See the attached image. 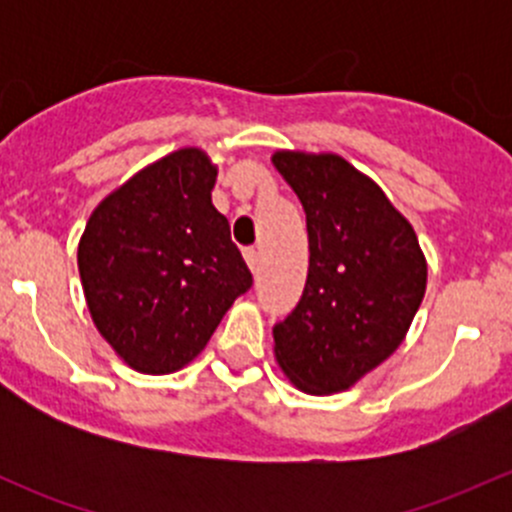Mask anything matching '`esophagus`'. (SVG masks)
I'll return each instance as SVG.
<instances>
[{
    "instance_id": "esophagus-1",
    "label": "esophagus",
    "mask_w": 512,
    "mask_h": 512,
    "mask_svg": "<svg viewBox=\"0 0 512 512\" xmlns=\"http://www.w3.org/2000/svg\"><path fill=\"white\" fill-rule=\"evenodd\" d=\"M245 260H247V265H250V270L255 272H260V252L255 250V247H245Z\"/></svg>"
}]
</instances>
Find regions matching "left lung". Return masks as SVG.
<instances>
[{
    "instance_id": "left-lung-1",
    "label": "left lung",
    "mask_w": 512,
    "mask_h": 512,
    "mask_svg": "<svg viewBox=\"0 0 512 512\" xmlns=\"http://www.w3.org/2000/svg\"><path fill=\"white\" fill-rule=\"evenodd\" d=\"M272 163L307 215L302 299L275 324V359L307 394H337L404 342L423 292L426 257L384 190L334 153L277 151Z\"/></svg>"
}]
</instances>
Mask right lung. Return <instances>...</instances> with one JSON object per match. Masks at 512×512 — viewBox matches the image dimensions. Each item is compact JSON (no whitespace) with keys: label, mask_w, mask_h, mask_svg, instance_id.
<instances>
[{"label":"right lung","mask_w":512,"mask_h":512,"mask_svg":"<svg viewBox=\"0 0 512 512\" xmlns=\"http://www.w3.org/2000/svg\"><path fill=\"white\" fill-rule=\"evenodd\" d=\"M218 168L180 148L98 203L79 242V275L101 337L131 369L170 374L210 342L252 275L215 210Z\"/></svg>","instance_id":"obj_1"}]
</instances>
